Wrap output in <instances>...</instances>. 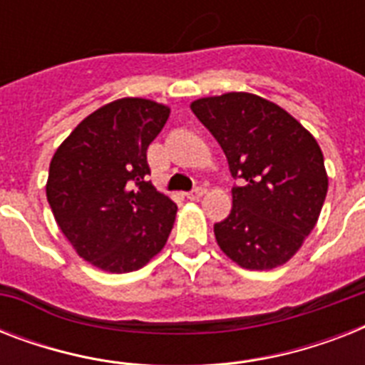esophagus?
Here are the masks:
<instances>
[{"instance_id": "obj_1", "label": "esophagus", "mask_w": 365, "mask_h": 365, "mask_svg": "<svg viewBox=\"0 0 365 365\" xmlns=\"http://www.w3.org/2000/svg\"><path fill=\"white\" fill-rule=\"evenodd\" d=\"M205 193H206L205 187H195L193 191H189V193H187V199L189 200H197V199H200V197H202Z\"/></svg>"}]
</instances>
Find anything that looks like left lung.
I'll use <instances>...</instances> for the list:
<instances>
[{"mask_svg": "<svg viewBox=\"0 0 365 365\" xmlns=\"http://www.w3.org/2000/svg\"><path fill=\"white\" fill-rule=\"evenodd\" d=\"M227 157L233 208L214 225L217 246L237 265L269 271L297 254L328 193L322 149L311 132L274 102L227 93L191 102Z\"/></svg>", "mask_w": 365, "mask_h": 365, "instance_id": "left-lung-1", "label": "left lung"}]
</instances>
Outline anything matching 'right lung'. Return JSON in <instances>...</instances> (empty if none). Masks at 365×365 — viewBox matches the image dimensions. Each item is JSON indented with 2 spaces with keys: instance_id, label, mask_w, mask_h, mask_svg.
<instances>
[{
  "instance_id": "add662e5",
  "label": "right lung",
  "mask_w": 365,
  "mask_h": 365,
  "mask_svg": "<svg viewBox=\"0 0 365 365\" xmlns=\"http://www.w3.org/2000/svg\"><path fill=\"white\" fill-rule=\"evenodd\" d=\"M168 115L153 100H113L85 117L51 159L54 220L77 255L102 271H138L165 248L178 206L145 176L149 143Z\"/></svg>"
}]
</instances>
